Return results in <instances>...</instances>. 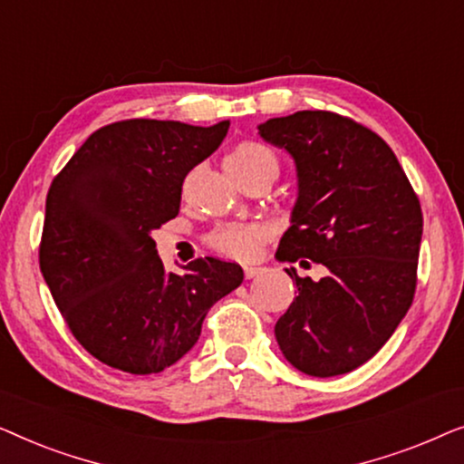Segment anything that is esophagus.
Segmentation results:
<instances>
[{"label":"esophagus","mask_w":464,"mask_h":464,"mask_svg":"<svg viewBox=\"0 0 464 464\" xmlns=\"http://www.w3.org/2000/svg\"><path fill=\"white\" fill-rule=\"evenodd\" d=\"M262 268H256V266H245V278H256Z\"/></svg>","instance_id":"obj_1"}]
</instances>
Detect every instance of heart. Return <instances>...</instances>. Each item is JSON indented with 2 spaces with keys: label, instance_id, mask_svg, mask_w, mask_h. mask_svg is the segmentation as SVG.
Listing matches in <instances>:
<instances>
[{
  "label": "heart",
  "instance_id": "1",
  "mask_svg": "<svg viewBox=\"0 0 464 464\" xmlns=\"http://www.w3.org/2000/svg\"><path fill=\"white\" fill-rule=\"evenodd\" d=\"M276 158L264 143L240 141L226 158V169L237 181L262 173L276 170ZM270 230L264 224H227L211 232L208 245L221 256L234 259H251L257 256L259 245L268 238Z\"/></svg>",
  "mask_w": 464,
  "mask_h": 464
}]
</instances>
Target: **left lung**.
I'll return each mask as SVG.
<instances>
[{"label": "left lung", "instance_id": "obj_1", "mask_svg": "<svg viewBox=\"0 0 464 464\" xmlns=\"http://www.w3.org/2000/svg\"><path fill=\"white\" fill-rule=\"evenodd\" d=\"M257 130L297 170L276 257L327 268L321 281L287 268L297 295L276 321V342L308 376L348 373L386 344L414 300L420 202L384 139L351 118L306 110Z\"/></svg>", "mask_w": 464, "mask_h": 464}]
</instances>
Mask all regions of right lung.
<instances>
[{
  "mask_svg": "<svg viewBox=\"0 0 464 464\" xmlns=\"http://www.w3.org/2000/svg\"><path fill=\"white\" fill-rule=\"evenodd\" d=\"M230 122L122 120L94 130L54 177L40 268L75 340L116 370L145 376L198 342L208 308L243 283L238 264L194 259L164 270L151 232L177 218L181 186Z\"/></svg>",
  "mask_w": 464,
  "mask_h": 464,
  "instance_id": "add662e5",
  "label": "right lung"
}]
</instances>
